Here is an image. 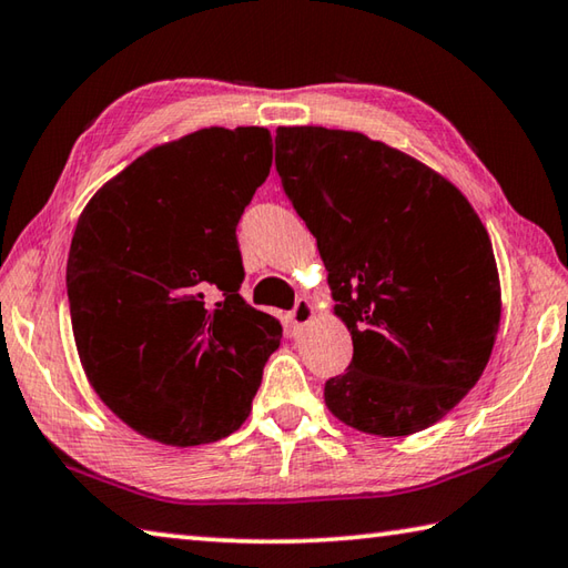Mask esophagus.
Returning <instances> with one entry per match:
<instances>
[{
    "mask_svg": "<svg viewBox=\"0 0 568 568\" xmlns=\"http://www.w3.org/2000/svg\"><path fill=\"white\" fill-rule=\"evenodd\" d=\"M313 303L305 301V297H301V301L295 303V307L291 311V331L293 335H301L307 325H311L313 321Z\"/></svg>",
    "mask_w": 568,
    "mask_h": 568,
    "instance_id": "1",
    "label": "esophagus"
}]
</instances>
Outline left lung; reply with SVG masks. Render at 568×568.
<instances>
[{
  "instance_id": "1",
  "label": "left lung",
  "mask_w": 568,
  "mask_h": 568,
  "mask_svg": "<svg viewBox=\"0 0 568 568\" xmlns=\"http://www.w3.org/2000/svg\"><path fill=\"white\" fill-rule=\"evenodd\" d=\"M275 170L353 338L325 406L383 438L434 426L478 383L501 323L476 210L436 170L361 132L277 128Z\"/></svg>"
}]
</instances>
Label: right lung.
<instances>
[{
  "instance_id": "add662e5",
  "label": "right lung",
  "mask_w": 568,
  "mask_h": 568,
  "mask_svg": "<svg viewBox=\"0 0 568 568\" xmlns=\"http://www.w3.org/2000/svg\"><path fill=\"white\" fill-rule=\"evenodd\" d=\"M271 165L265 128H205L140 155L77 220V353L104 406L140 436L200 446L247 418L283 328L237 293L235 227Z\"/></svg>"
}]
</instances>
